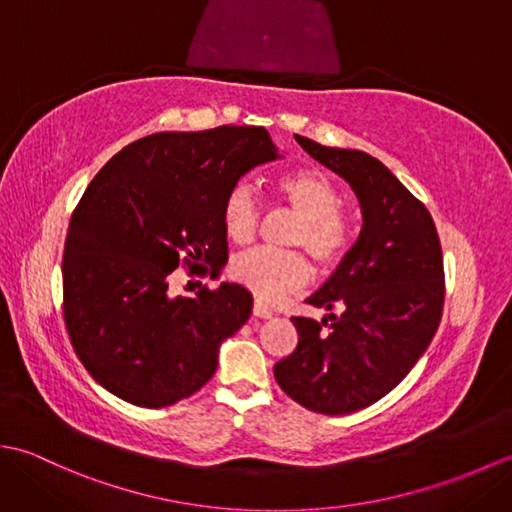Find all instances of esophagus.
<instances>
[{
	"instance_id": "esophagus-1",
	"label": "esophagus",
	"mask_w": 512,
	"mask_h": 512,
	"mask_svg": "<svg viewBox=\"0 0 512 512\" xmlns=\"http://www.w3.org/2000/svg\"><path fill=\"white\" fill-rule=\"evenodd\" d=\"M253 314L259 319H270V317H273V308H270L264 299H255Z\"/></svg>"
}]
</instances>
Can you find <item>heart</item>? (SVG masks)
Returning <instances> with one entry per match:
<instances>
[{"mask_svg": "<svg viewBox=\"0 0 512 512\" xmlns=\"http://www.w3.org/2000/svg\"><path fill=\"white\" fill-rule=\"evenodd\" d=\"M277 193L301 217L295 244L306 246L321 266L341 262L352 242V222L341 213V193L334 180L319 169H295L277 180ZM259 220L255 195L246 184H237L226 193L220 209L224 235L235 244L253 237ZM308 262L292 250L250 248L233 257L231 277L264 299H279L286 292L306 284Z\"/></svg>", "mask_w": 512, "mask_h": 512, "instance_id": "1", "label": "heart"}]
</instances>
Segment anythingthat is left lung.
Returning a JSON list of instances; mask_svg holds the SVG:
<instances>
[{"label": "left lung", "instance_id": "left-lung-1", "mask_svg": "<svg viewBox=\"0 0 512 512\" xmlns=\"http://www.w3.org/2000/svg\"><path fill=\"white\" fill-rule=\"evenodd\" d=\"M297 143L350 184L363 226L306 299L330 314L321 323L290 319L299 343L275 365V378L306 409L343 416L387 396L427 352L442 317V248L429 211L383 162L303 136Z\"/></svg>", "mask_w": 512, "mask_h": 512}]
</instances>
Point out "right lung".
Here are the masks:
<instances>
[{"mask_svg": "<svg viewBox=\"0 0 512 512\" xmlns=\"http://www.w3.org/2000/svg\"><path fill=\"white\" fill-rule=\"evenodd\" d=\"M277 158L264 127L222 125L140 138L96 173L72 213L61 264L65 328L96 383L158 409L215 374L220 345L248 321L253 295L228 281L171 295L169 275L180 262L226 264V193Z\"/></svg>", "mask_w": 512, "mask_h": 512, "instance_id": "1", "label": "right lung"}]
</instances>
